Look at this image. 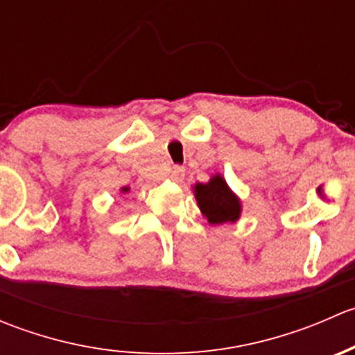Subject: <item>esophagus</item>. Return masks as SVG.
<instances>
[{
    "instance_id": "34e87169",
    "label": "esophagus",
    "mask_w": 355,
    "mask_h": 355,
    "mask_svg": "<svg viewBox=\"0 0 355 355\" xmlns=\"http://www.w3.org/2000/svg\"><path fill=\"white\" fill-rule=\"evenodd\" d=\"M184 177H185V168L184 166H173L170 170V178L173 182H182L184 180Z\"/></svg>"
}]
</instances>
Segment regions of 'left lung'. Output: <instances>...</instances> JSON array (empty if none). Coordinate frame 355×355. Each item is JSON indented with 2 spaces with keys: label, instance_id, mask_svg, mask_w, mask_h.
Here are the masks:
<instances>
[{
  "label": "left lung",
  "instance_id": "8db88e82",
  "mask_svg": "<svg viewBox=\"0 0 355 355\" xmlns=\"http://www.w3.org/2000/svg\"><path fill=\"white\" fill-rule=\"evenodd\" d=\"M198 206L211 225H225L239 221L242 214V200L228 187L221 173L213 175L206 184L192 185Z\"/></svg>",
  "mask_w": 355,
  "mask_h": 355
}]
</instances>
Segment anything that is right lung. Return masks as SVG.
Listing matches in <instances>:
<instances>
[{
	"mask_svg": "<svg viewBox=\"0 0 355 355\" xmlns=\"http://www.w3.org/2000/svg\"><path fill=\"white\" fill-rule=\"evenodd\" d=\"M120 191H121V194H127V192H128V191H130V189H128V187H121V189H120Z\"/></svg>",
	"mask_w": 355,
	"mask_h": 355,
	"instance_id": "right-lung-1",
	"label": "right lung"
}]
</instances>
